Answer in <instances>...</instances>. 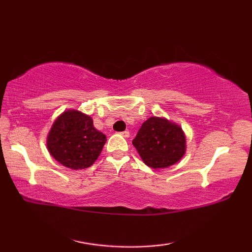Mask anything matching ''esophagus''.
Instances as JSON below:
<instances>
[{
    "instance_id": "esophagus-1",
    "label": "esophagus",
    "mask_w": 252,
    "mask_h": 252,
    "mask_svg": "<svg viewBox=\"0 0 252 252\" xmlns=\"http://www.w3.org/2000/svg\"><path fill=\"white\" fill-rule=\"evenodd\" d=\"M122 136H125V138H129L130 136V132L127 131V130H126V131H123V132H121L120 133Z\"/></svg>"
}]
</instances>
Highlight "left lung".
<instances>
[{
	"label": "left lung",
	"instance_id": "1",
	"mask_svg": "<svg viewBox=\"0 0 252 252\" xmlns=\"http://www.w3.org/2000/svg\"><path fill=\"white\" fill-rule=\"evenodd\" d=\"M132 144L152 169L169 168L180 161L187 151L182 127L162 117H150L144 121Z\"/></svg>",
	"mask_w": 252,
	"mask_h": 252
}]
</instances>
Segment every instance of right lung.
Instances as JSON below:
<instances>
[{
	"instance_id": "add662e5",
	"label": "right lung",
	"mask_w": 252,
	"mask_h": 252,
	"mask_svg": "<svg viewBox=\"0 0 252 252\" xmlns=\"http://www.w3.org/2000/svg\"><path fill=\"white\" fill-rule=\"evenodd\" d=\"M106 136L93 126L90 116L66 110L55 119L46 136L50 155L72 170L87 169L99 158Z\"/></svg>"
}]
</instances>
